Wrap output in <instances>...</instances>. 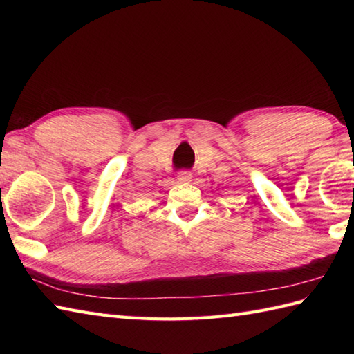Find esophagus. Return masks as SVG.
<instances>
[{"label": "esophagus", "instance_id": "1", "mask_svg": "<svg viewBox=\"0 0 354 354\" xmlns=\"http://www.w3.org/2000/svg\"><path fill=\"white\" fill-rule=\"evenodd\" d=\"M176 178H178L179 184H189V183H192L193 175H192V171H189V170H181L176 175Z\"/></svg>", "mask_w": 354, "mask_h": 354}]
</instances>
